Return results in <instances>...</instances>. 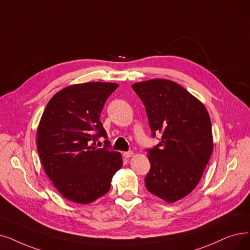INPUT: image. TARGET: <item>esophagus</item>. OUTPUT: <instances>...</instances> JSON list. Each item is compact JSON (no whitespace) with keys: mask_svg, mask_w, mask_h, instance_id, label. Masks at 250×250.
Here are the masks:
<instances>
[{"mask_svg":"<svg viewBox=\"0 0 250 250\" xmlns=\"http://www.w3.org/2000/svg\"><path fill=\"white\" fill-rule=\"evenodd\" d=\"M132 155H133V152H132V151H128V152H124V153H123V156H124L125 158H130Z\"/></svg>","mask_w":250,"mask_h":250,"instance_id":"esophagus-1","label":"esophagus"}]
</instances>
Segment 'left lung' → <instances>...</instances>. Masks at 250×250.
I'll return each instance as SVG.
<instances>
[{
  "label": "left lung",
  "instance_id": "left-lung-1",
  "mask_svg": "<svg viewBox=\"0 0 250 250\" xmlns=\"http://www.w3.org/2000/svg\"><path fill=\"white\" fill-rule=\"evenodd\" d=\"M132 89L145 104L153 136L162 134L159 145L146 149L151 169L146 188L173 203L197 187L211 156L210 117L199 99L170 80L138 82Z\"/></svg>",
  "mask_w": 250,
  "mask_h": 250
}]
</instances>
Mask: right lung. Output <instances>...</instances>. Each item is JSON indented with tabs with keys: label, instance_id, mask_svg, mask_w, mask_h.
<instances>
[{
	"label": "right lung",
	"instance_id": "right-lung-1",
	"mask_svg": "<svg viewBox=\"0 0 250 250\" xmlns=\"http://www.w3.org/2000/svg\"><path fill=\"white\" fill-rule=\"evenodd\" d=\"M116 83L89 82L67 86L50 99L37 131V148L44 170L67 200L89 204L108 192L123 165L119 152L96 147L107 137L99 120Z\"/></svg>",
	"mask_w": 250,
	"mask_h": 250
}]
</instances>
